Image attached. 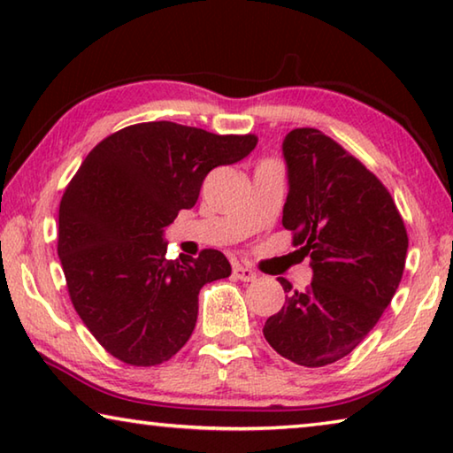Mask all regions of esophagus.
Returning <instances> with one entry per match:
<instances>
[{"instance_id": "34e87169", "label": "esophagus", "mask_w": 453, "mask_h": 453, "mask_svg": "<svg viewBox=\"0 0 453 453\" xmlns=\"http://www.w3.org/2000/svg\"><path fill=\"white\" fill-rule=\"evenodd\" d=\"M234 275L237 280H242V281H254L256 278H257V273L251 270V267H248V265H234Z\"/></svg>"}]
</instances>
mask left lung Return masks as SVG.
I'll return each instance as SVG.
<instances>
[{
  "label": "left lung",
  "mask_w": 453,
  "mask_h": 453,
  "mask_svg": "<svg viewBox=\"0 0 453 453\" xmlns=\"http://www.w3.org/2000/svg\"><path fill=\"white\" fill-rule=\"evenodd\" d=\"M289 194L281 224L311 259L310 289L288 291L264 335L289 362L321 367L346 357L400 286L408 232L388 188L348 150L316 127L283 140Z\"/></svg>",
  "instance_id": "left-lung-1"
}]
</instances>
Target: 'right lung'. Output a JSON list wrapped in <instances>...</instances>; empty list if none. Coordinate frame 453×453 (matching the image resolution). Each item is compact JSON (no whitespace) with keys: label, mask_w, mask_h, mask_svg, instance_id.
<instances>
[{"label":"right lung","mask_w":453,"mask_h":453,"mask_svg":"<svg viewBox=\"0 0 453 453\" xmlns=\"http://www.w3.org/2000/svg\"><path fill=\"white\" fill-rule=\"evenodd\" d=\"M257 135L145 121L107 135L61 196L58 256L70 300L119 362L151 367L186 346L197 296L232 265L218 250L167 259L164 227L194 208L213 167L243 159Z\"/></svg>","instance_id":"1"}]
</instances>
